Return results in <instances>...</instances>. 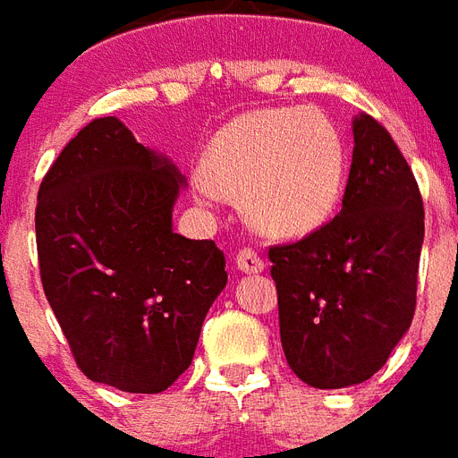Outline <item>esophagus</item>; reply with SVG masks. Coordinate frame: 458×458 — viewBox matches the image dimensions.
<instances>
[{
	"mask_svg": "<svg viewBox=\"0 0 458 458\" xmlns=\"http://www.w3.org/2000/svg\"><path fill=\"white\" fill-rule=\"evenodd\" d=\"M235 267H238L242 274H259L264 272V259L257 255L255 250H240L238 255H235Z\"/></svg>",
	"mask_w": 458,
	"mask_h": 458,
	"instance_id": "obj_1",
	"label": "esophagus"
}]
</instances>
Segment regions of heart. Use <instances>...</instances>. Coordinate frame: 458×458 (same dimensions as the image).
<instances>
[{
    "instance_id": "obj_1",
    "label": "heart",
    "mask_w": 458,
    "mask_h": 458,
    "mask_svg": "<svg viewBox=\"0 0 458 458\" xmlns=\"http://www.w3.org/2000/svg\"><path fill=\"white\" fill-rule=\"evenodd\" d=\"M347 152L320 111L257 108L233 118L203 152L196 191L245 201L264 235L306 238L333 218L344 191Z\"/></svg>"
}]
</instances>
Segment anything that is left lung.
<instances>
[{
  "label": "left lung",
  "mask_w": 458,
  "mask_h": 458,
  "mask_svg": "<svg viewBox=\"0 0 458 458\" xmlns=\"http://www.w3.org/2000/svg\"><path fill=\"white\" fill-rule=\"evenodd\" d=\"M342 211L293 245L269 250L281 347L313 388L364 384L415 315L425 211L412 169L384 125L352 121Z\"/></svg>",
  "instance_id": "obj_1"
}]
</instances>
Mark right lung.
I'll list each match as a JSON object with an SVG mask.
<instances>
[{"mask_svg":"<svg viewBox=\"0 0 458 458\" xmlns=\"http://www.w3.org/2000/svg\"><path fill=\"white\" fill-rule=\"evenodd\" d=\"M186 177L116 116L94 118L38 189L43 291L77 367L125 393H162L194 359L228 284L213 240L174 233Z\"/></svg>","mask_w":458,"mask_h":458,"instance_id":"1","label":"right lung"}]
</instances>
